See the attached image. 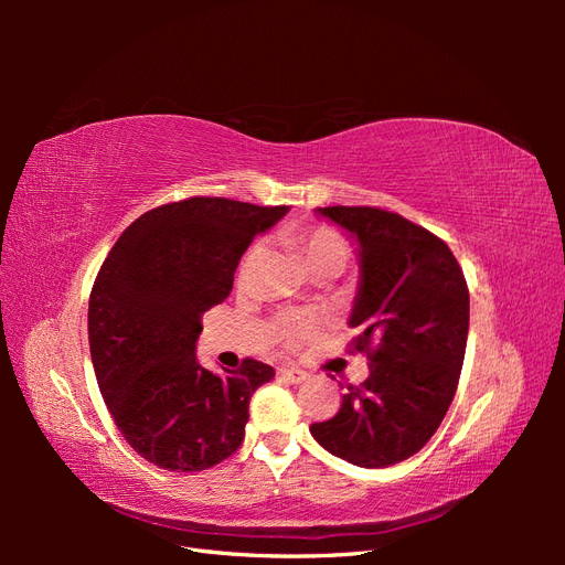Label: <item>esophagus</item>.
<instances>
[{"label": "esophagus", "instance_id": "obj_1", "mask_svg": "<svg viewBox=\"0 0 565 565\" xmlns=\"http://www.w3.org/2000/svg\"><path fill=\"white\" fill-rule=\"evenodd\" d=\"M278 377H282V380H287L289 384H301V382H306V377H309V372H303V370H299V367H278Z\"/></svg>", "mask_w": 565, "mask_h": 565}]
</instances>
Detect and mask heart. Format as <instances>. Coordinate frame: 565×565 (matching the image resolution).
<instances>
[{
    "label": "heart",
    "instance_id": "obj_1",
    "mask_svg": "<svg viewBox=\"0 0 565 565\" xmlns=\"http://www.w3.org/2000/svg\"><path fill=\"white\" fill-rule=\"evenodd\" d=\"M292 245L301 254V259L309 268V273L322 270V268H344L349 262V243L330 226H309V228H297L292 231ZM259 254V245H252L245 254L243 268ZM320 316L311 311H299V313H285L276 320V337L282 341L285 347H299L303 341H309L320 330Z\"/></svg>",
    "mask_w": 565,
    "mask_h": 565
}]
</instances>
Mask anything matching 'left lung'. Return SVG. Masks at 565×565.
<instances>
[{
  "label": "left lung",
  "instance_id": "1",
  "mask_svg": "<svg viewBox=\"0 0 565 565\" xmlns=\"http://www.w3.org/2000/svg\"><path fill=\"white\" fill-rule=\"evenodd\" d=\"M355 241L361 282L349 328L370 351V377L349 386L339 413L311 424L320 446L349 465L384 469L419 452L455 398L469 334V289L450 247L401 214L318 207Z\"/></svg>",
  "mask_w": 565,
  "mask_h": 565
}]
</instances>
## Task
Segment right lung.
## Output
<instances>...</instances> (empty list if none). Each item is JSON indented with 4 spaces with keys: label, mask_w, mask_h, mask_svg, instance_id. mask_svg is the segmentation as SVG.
<instances>
[{
    "label": "right lung",
    "mask_w": 565,
    "mask_h": 565,
    "mask_svg": "<svg viewBox=\"0 0 565 565\" xmlns=\"http://www.w3.org/2000/svg\"><path fill=\"white\" fill-rule=\"evenodd\" d=\"M285 214L226 198L162 204L100 266L89 297L96 382L119 434L150 465L202 471L241 448L252 393L276 370L247 358L216 374L198 363L195 344L254 235Z\"/></svg>",
    "instance_id": "add662e5"
}]
</instances>
